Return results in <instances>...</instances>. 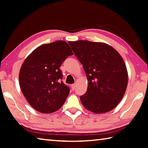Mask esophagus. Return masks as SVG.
I'll return each mask as SVG.
<instances>
[{
    "mask_svg": "<svg viewBox=\"0 0 148 148\" xmlns=\"http://www.w3.org/2000/svg\"><path fill=\"white\" fill-rule=\"evenodd\" d=\"M75 84H72V85L71 86V89H72V90H75Z\"/></svg>",
    "mask_w": 148,
    "mask_h": 148,
    "instance_id": "esophagus-1",
    "label": "esophagus"
}]
</instances>
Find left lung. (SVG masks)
Returning <instances> with one entry per match:
<instances>
[{"instance_id":"1","label":"left lung","mask_w":148,"mask_h":148,"mask_svg":"<svg viewBox=\"0 0 148 148\" xmlns=\"http://www.w3.org/2000/svg\"><path fill=\"white\" fill-rule=\"evenodd\" d=\"M82 64L88 80L80 96L84 107L96 114L112 110L121 100L128 84V72L120 54L110 45L86 40L69 41Z\"/></svg>"}]
</instances>
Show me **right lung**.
Listing matches in <instances>:
<instances>
[{
    "label": "right lung",
    "instance_id": "1",
    "mask_svg": "<svg viewBox=\"0 0 148 148\" xmlns=\"http://www.w3.org/2000/svg\"><path fill=\"white\" fill-rule=\"evenodd\" d=\"M73 54L66 41H57L36 48L24 61L19 73L20 86L35 110L52 113L64 103L70 88L62 82L59 68Z\"/></svg>",
    "mask_w": 148,
    "mask_h": 148
}]
</instances>
